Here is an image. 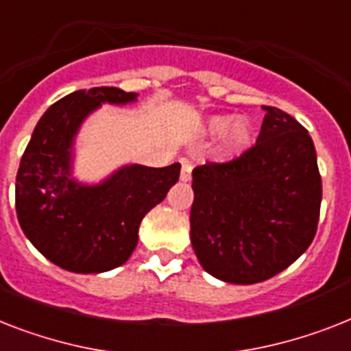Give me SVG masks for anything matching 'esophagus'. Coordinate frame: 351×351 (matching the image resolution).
<instances>
[{
    "label": "esophagus",
    "instance_id": "obj_1",
    "mask_svg": "<svg viewBox=\"0 0 351 351\" xmlns=\"http://www.w3.org/2000/svg\"><path fill=\"white\" fill-rule=\"evenodd\" d=\"M191 171H193V164H191L187 158L182 160V171H180V180L182 182H189L191 180Z\"/></svg>",
    "mask_w": 351,
    "mask_h": 351
}]
</instances>
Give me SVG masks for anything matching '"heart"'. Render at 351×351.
<instances>
[{"instance_id": "1", "label": "heart", "mask_w": 351, "mask_h": 351, "mask_svg": "<svg viewBox=\"0 0 351 351\" xmlns=\"http://www.w3.org/2000/svg\"><path fill=\"white\" fill-rule=\"evenodd\" d=\"M205 130L210 135L221 133L220 153L225 158L243 155L254 141V124L245 115L234 119L230 115H213L205 124Z\"/></svg>"}]
</instances>
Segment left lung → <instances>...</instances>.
Returning <instances> with one entry per match:
<instances>
[{
	"instance_id": "8db88e82",
	"label": "left lung",
	"mask_w": 351,
	"mask_h": 351,
	"mask_svg": "<svg viewBox=\"0 0 351 351\" xmlns=\"http://www.w3.org/2000/svg\"><path fill=\"white\" fill-rule=\"evenodd\" d=\"M263 110L254 147L193 171L191 245L205 272L225 283L279 274L317 230L323 189L312 136L289 113Z\"/></svg>"
}]
</instances>
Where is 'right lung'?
<instances>
[{"instance_id": "right-lung-1", "label": "right lung", "mask_w": 351, "mask_h": 351, "mask_svg": "<svg viewBox=\"0 0 351 351\" xmlns=\"http://www.w3.org/2000/svg\"><path fill=\"white\" fill-rule=\"evenodd\" d=\"M138 93L92 88L62 97L37 122L16 176L23 232L47 259L77 274H101L126 263L142 218L178 182L180 164H126L99 184L73 176L75 138L102 104L126 106Z\"/></svg>"}]
</instances>
